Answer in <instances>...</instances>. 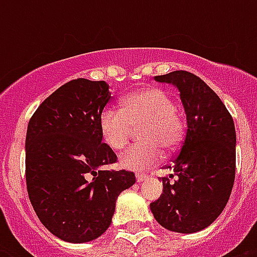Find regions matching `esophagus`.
I'll return each instance as SVG.
<instances>
[{
	"label": "esophagus",
	"instance_id": "obj_1",
	"mask_svg": "<svg viewBox=\"0 0 257 257\" xmlns=\"http://www.w3.org/2000/svg\"><path fill=\"white\" fill-rule=\"evenodd\" d=\"M147 179H148V175H145V173H136L137 183H141V181H144Z\"/></svg>",
	"mask_w": 257,
	"mask_h": 257
}]
</instances>
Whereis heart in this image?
<instances>
[{"label": "heart", "mask_w": 257, "mask_h": 257, "mask_svg": "<svg viewBox=\"0 0 257 257\" xmlns=\"http://www.w3.org/2000/svg\"><path fill=\"white\" fill-rule=\"evenodd\" d=\"M122 108H106L100 116L101 137L109 148L120 151L128 144L133 128L144 143L132 145L120 156L126 169H145L160 160L163 151H175L184 139V122L175 101L159 88H143L126 94Z\"/></svg>", "instance_id": "obj_1"}]
</instances>
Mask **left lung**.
Returning <instances> with one entry per match:
<instances>
[{
	"label": "left lung",
	"instance_id": "left-lung-1",
	"mask_svg": "<svg viewBox=\"0 0 257 257\" xmlns=\"http://www.w3.org/2000/svg\"><path fill=\"white\" fill-rule=\"evenodd\" d=\"M157 82L179 89L187 116V135L172 164L173 175L161 177L163 193L151 203L161 227L195 233L209 227L231 196L236 171L233 118L219 96L195 74L175 70L156 76Z\"/></svg>",
	"mask_w": 257,
	"mask_h": 257
}]
</instances>
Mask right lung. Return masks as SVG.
<instances>
[{"label":"right lung","instance_id":"1","mask_svg":"<svg viewBox=\"0 0 257 257\" xmlns=\"http://www.w3.org/2000/svg\"><path fill=\"white\" fill-rule=\"evenodd\" d=\"M105 81L77 78L50 94L28 124L26 187L38 219L68 243H88L112 223L133 172L104 171L117 156L102 143L100 116L110 100Z\"/></svg>","mask_w":257,"mask_h":257}]
</instances>
